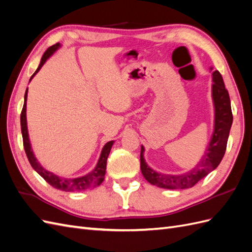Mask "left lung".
I'll list each match as a JSON object with an SVG mask.
<instances>
[{
    "instance_id": "8db88e82",
    "label": "left lung",
    "mask_w": 252,
    "mask_h": 252,
    "mask_svg": "<svg viewBox=\"0 0 252 252\" xmlns=\"http://www.w3.org/2000/svg\"><path fill=\"white\" fill-rule=\"evenodd\" d=\"M212 97L216 107L215 131L209 143L208 149L200 164L192 170L181 175L162 174L152 170L143 158L144 147L141 148L140 161L141 171L150 184L166 189H186L193 187L197 182L205 178L209 172L215 170L222 161L227 148V141L232 125V111L230 97L225 88L224 81L218 70L212 73Z\"/></svg>"
}]
</instances>
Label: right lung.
<instances>
[{
	"label": "right lung",
	"mask_w": 252,
	"mask_h": 252,
	"mask_svg": "<svg viewBox=\"0 0 252 252\" xmlns=\"http://www.w3.org/2000/svg\"><path fill=\"white\" fill-rule=\"evenodd\" d=\"M60 47V44L57 43L55 45L50 46L41 59V63L37 67L35 72L32 75V79L33 75L41 69V67L46 62V60ZM30 79V80H32ZM26 100H27V90L25 93L24 97V105H23V109L21 112V130H22V136H23V145H24V149L26 152V156L28 158V161L30 165L32 166V168L39 173L41 177L46 181L49 185L55 187L57 189L63 190V191H84V190H88L93 187L98 186L105 179L106 173V163H107V158L109 156V152L111 150V146L113 144V141H110L106 143L104 146L102 154L100 157V159L95 166V168L89 172L88 174L84 175V177L77 178V179H62L59 178L58 175L53 174L52 172H49L45 170L43 167L36 161V158L33 156V152L30 147V142L28 138V130H27V123H26Z\"/></svg>",
	"instance_id": "1"
}]
</instances>
